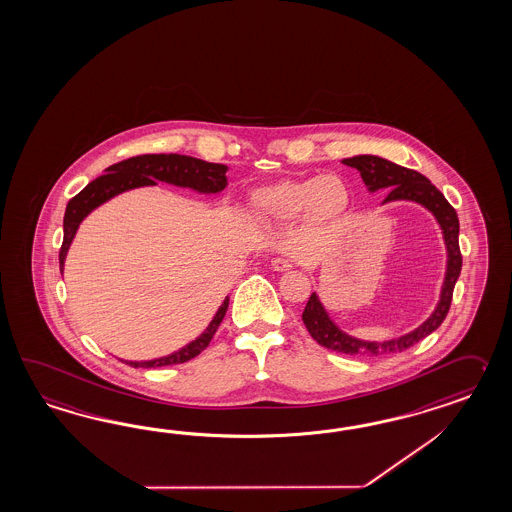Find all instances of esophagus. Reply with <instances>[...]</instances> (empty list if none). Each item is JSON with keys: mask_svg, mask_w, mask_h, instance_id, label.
I'll return each instance as SVG.
<instances>
[{"mask_svg": "<svg viewBox=\"0 0 512 512\" xmlns=\"http://www.w3.org/2000/svg\"><path fill=\"white\" fill-rule=\"evenodd\" d=\"M272 268L277 270V272H288V270L294 268V262L287 259V257H275L274 261H272Z\"/></svg>", "mask_w": 512, "mask_h": 512, "instance_id": "34e87169", "label": "esophagus"}]
</instances>
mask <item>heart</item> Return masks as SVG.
I'll use <instances>...</instances> for the list:
<instances>
[{
  "label": "heart",
  "mask_w": 512,
  "mask_h": 512,
  "mask_svg": "<svg viewBox=\"0 0 512 512\" xmlns=\"http://www.w3.org/2000/svg\"><path fill=\"white\" fill-rule=\"evenodd\" d=\"M348 183L337 174L281 179L253 190L251 214L264 224H288L301 218L309 227L324 229L340 222L349 209Z\"/></svg>",
  "instance_id": "b5f03b06"
}]
</instances>
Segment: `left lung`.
Instances as JSON below:
<instances>
[{"instance_id":"obj_1","label":"left lung","mask_w":512,"mask_h":512,"mask_svg":"<svg viewBox=\"0 0 512 512\" xmlns=\"http://www.w3.org/2000/svg\"><path fill=\"white\" fill-rule=\"evenodd\" d=\"M342 163L361 172L362 181L370 192L388 188L387 198L383 200V203L398 200L416 201V203L424 205L427 211L433 212V216L437 218L440 229H442L446 250H448V268H446V277H444V285L440 292V301H438L435 312L418 329H414L403 337L387 340V342H364V340L349 337L344 331H340L338 325L329 318V314L325 311L322 301L318 300L316 292H312L301 318H303V324L307 327V331L311 333V337L320 346L333 349L337 353L368 355V357L398 353L403 349L411 348L427 335H431L448 316L449 305L453 298V288L461 275L462 268L461 248H459V218H457L455 209L444 198V194L425 175L418 174L416 170L403 168L399 164L390 163L387 159H381L375 155H357L351 159H344Z\"/></svg>"}]
</instances>
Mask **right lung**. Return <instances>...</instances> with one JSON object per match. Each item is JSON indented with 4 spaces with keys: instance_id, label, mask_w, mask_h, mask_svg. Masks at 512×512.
<instances>
[{
    "instance_id": "1",
    "label": "right lung",
    "mask_w": 512,
    "mask_h": 512,
    "mask_svg": "<svg viewBox=\"0 0 512 512\" xmlns=\"http://www.w3.org/2000/svg\"><path fill=\"white\" fill-rule=\"evenodd\" d=\"M225 172H227L225 164L205 163L201 159L177 155V153L138 155V157H131L127 161L109 166L107 174L90 181L87 187L83 188L66 205L63 246L59 251L61 272H63L64 259H66L68 248L74 240L77 227L85 220L88 212L100 207L101 203L111 200L125 190H131V188L157 185L155 181H164V183H170L175 187L192 188V190L203 192V194H216V192H222L227 185ZM227 307H229V298H225L224 303L220 305V309L214 314L209 327L185 348L175 351L172 355L161 357V359H153V361L125 362L133 368H157V366L181 364V362L198 357L201 351L209 346L218 325L222 324Z\"/></svg>"
}]
</instances>
